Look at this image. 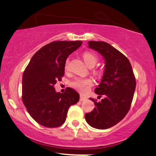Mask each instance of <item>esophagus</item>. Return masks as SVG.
I'll use <instances>...</instances> for the list:
<instances>
[{"instance_id": "1", "label": "esophagus", "mask_w": 156, "mask_h": 156, "mask_svg": "<svg viewBox=\"0 0 156 156\" xmlns=\"http://www.w3.org/2000/svg\"><path fill=\"white\" fill-rule=\"evenodd\" d=\"M86 100H87V98H86V97H84V96L80 95V101H86Z\"/></svg>"}]
</instances>
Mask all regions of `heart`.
<instances>
[{
  "mask_svg": "<svg viewBox=\"0 0 156 156\" xmlns=\"http://www.w3.org/2000/svg\"><path fill=\"white\" fill-rule=\"evenodd\" d=\"M83 58L86 64L88 67H94L98 62V57L92 52H85L83 54ZM69 60H67L64 65V69H68ZM93 80L91 78H76L70 83V86L76 90L80 93H85L92 87Z\"/></svg>",
  "mask_w": 156,
  "mask_h": 156,
  "instance_id": "heart-1",
  "label": "heart"
}]
</instances>
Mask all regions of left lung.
<instances>
[{
	"label": "left lung",
	"mask_w": 156,
	"mask_h": 156,
	"mask_svg": "<svg viewBox=\"0 0 156 156\" xmlns=\"http://www.w3.org/2000/svg\"><path fill=\"white\" fill-rule=\"evenodd\" d=\"M89 48L103 57L105 69L101 83L94 89L98 97L95 108L85 114L87 122L97 129H107L117 125L128 114L133 101L136 80L131 64L122 53L105 42L89 41Z\"/></svg>",
	"instance_id": "8db88e82"
}]
</instances>
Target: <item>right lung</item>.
Instances as JSON below:
<instances>
[{
  "label": "right lung",
  "instance_id": "obj_1",
  "mask_svg": "<svg viewBox=\"0 0 156 156\" xmlns=\"http://www.w3.org/2000/svg\"><path fill=\"white\" fill-rule=\"evenodd\" d=\"M81 44L80 41H56L46 44L32 56L23 73V102L31 117L42 126H61L69 107L79 101V94L73 89L56 92L54 85L64 75L68 56Z\"/></svg>",
  "mask_w": 156,
  "mask_h": 156
}]
</instances>
